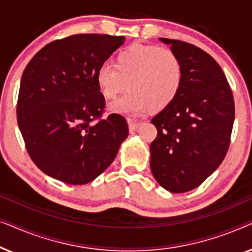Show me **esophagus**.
<instances>
[{
    "label": "esophagus",
    "instance_id": "obj_1",
    "mask_svg": "<svg viewBox=\"0 0 252 252\" xmlns=\"http://www.w3.org/2000/svg\"><path fill=\"white\" fill-rule=\"evenodd\" d=\"M139 126H140L139 122H135V120H133V119H128V128H129L130 133L134 132V130H136Z\"/></svg>",
    "mask_w": 252,
    "mask_h": 252
}]
</instances>
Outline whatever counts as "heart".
<instances>
[{"instance_id": "1", "label": "heart", "mask_w": 252, "mask_h": 252, "mask_svg": "<svg viewBox=\"0 0 252 252\" xmlns=\"http://www.w3.org/2000/svg\"><path fill=\"white\" fill-rule=\"evenodd\" d=\"M182 80L184 66L175 51L156 44L127 47L117 54L113 67L103 65L96 73L98 91L108 101L129 89L110 106L113 112L127 115L166 109L180 92Z\"/></svg>"}]
</instances>
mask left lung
Segmentation results:
<instances>
[{
    "label": "left lung",
    "mask_w": 252,
    "mask_h": 252,
    "mask_svg": "<svg viewBox=\"0 0 252 252\" xmlns=\"http://www.w3.org/2000/svg\"><path fill=\"white\" fill-rule=\"evenodd\" d=\"M184 66L173 102L151 119L157 136L150 144V167L171 192L197 188L222 163L230 143L235 105L220 65L201 48L160 37Z\"/></svg>",
    "instance_id": "8db88e82"
}]
</instances>
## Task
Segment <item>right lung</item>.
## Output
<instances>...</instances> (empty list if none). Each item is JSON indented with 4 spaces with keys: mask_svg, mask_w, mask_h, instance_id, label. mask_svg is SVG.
I'll list each match as a JSON object with an SVG mask.
<instances>
[{
    "mask_svg": "<svg viewBox=\"0 0 252 252\" xmlns=\"http://www.w3.org/2000/svg\"><path fill=\"white\" fill-rule=\"evenodd\" d=\"M124 36L74 34L37 51L24 70L17 122L27 153L43 173L85 185L108 168L128 136L118 113L103 118L96 73Z\"/></svg>",
    "mask_w": 252,
    "mask_h": 252,
    "instance_id": "add662e5",
    "label": "right lung"
}]
</instances>
